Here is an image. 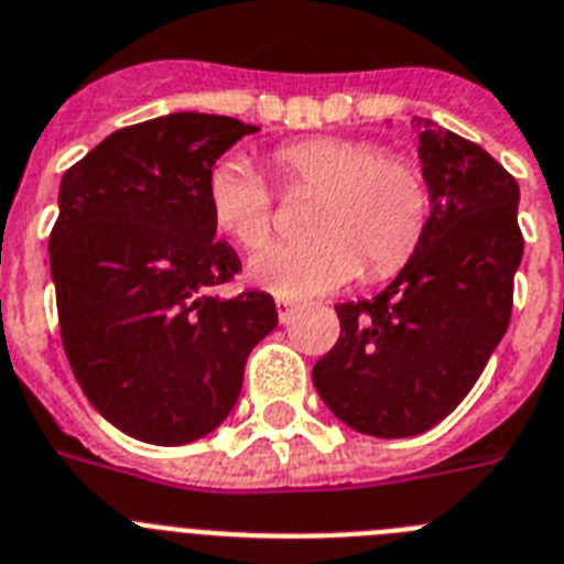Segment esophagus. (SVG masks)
<instances>
[{
    "mask_svg": "<svg viewBox=\"0 0 564 564\" xmlns=\"http://www.w3.org/2000/svg\"><path fill=\"white\" fill-rule=\"evenodd\" d=\"M297 315V303L295 301H286V297H278V317L281 323H292Z\"/></svg>",
    "mask_w": 564,
    "mask_h": 564,
    "instance_id": "obj_1",
    "label": "esophagus"
}]
</instances>
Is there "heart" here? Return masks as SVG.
Listing matches in <instances>:
<instances>
[{
    "label": "heart",
    "instance_id": "b5f03b06",
    "mask_svg": "<svg viewBox=\"0 0 564 564\" xmlns=\"http://www.w3.org/2000/svg\"><path fill=\"white\" fill-rule=\"evenodd\" d=\"M286 189L317 193L306 232L312 241L269 243L249 258L247 275L263 292L303 301L337 292L360 272L394 275L429 224L423 170L403 155H383L369 139L317 135L272 153ZM215 232L243 249L261 247L272 227V193L243 155L215 161L204 181Z\"/></svg>",
    "mask_w": 564,
    "mask_h": 564
}]
</instances>
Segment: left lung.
<instances>
[{
    "mask_svg": "<svg viewBox=\"0 0 564 564\" xmlns=\"http://www.w3.org/2000/svg\"><path fill=\"white\" fill-rule=\"evenodd\" d=\"M414 124L423 238L380 295L337 303L340 337L312 369L326 409L380 440L423 434L463 403L506 335L522 261L513 175L431 119Z\"/></svg>",
    "mask_w": 564,
    "mask_h": 564,
    "instance_id": "1",
    "label": "left lung"
}]
</instances>
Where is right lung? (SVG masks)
<instances>
[{
	"label": "right lung",
	"mask_w": 564,
	"mask_h": 564,
	"mask_svg": "<svg viewBox=\"0 0 564 564\" xmlns=\"http://www.w3.org/2000/svg\"><path fill=\"white\" fill-rule=\"evenodd\" d=\"M258 127L170 112L107 135L62 175L51 232L58 329L78 386L141 443L207 437L278 326L267 292L218 297L241 261L215 241L204 181Z\"/></svg>",
	"instance_id": "right-lung-1"
}]
</instances>
